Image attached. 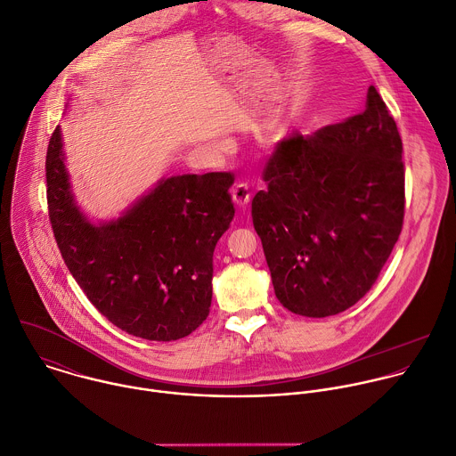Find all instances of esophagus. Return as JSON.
Returning a JSON list of instances; mask_svg holds the SVG:
<instances>
[{
  "label": "esophagus",
  "mask_w": 456,
  "mask_h": 456,
  "mask_svg": "<svg viewBox=\"0 0 456 456\" xmlns=\"http://www.w3.org/2000/svg\"><path fill=\"white\" fill-rule=\"evenodd\" d=\"M231 195H232L234 204H236L240 209H245V208L248 206V202H250V191H248V186H247L245 183H238V184L232 188Z\"/></svg>",
  "instance_id": "obj_1"
}]
</instances>
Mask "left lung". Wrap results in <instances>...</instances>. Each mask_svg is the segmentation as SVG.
Listing matches in <instances>:
<instances>
[{
  "label": "left lung",
  "instance_id": "obj_1",
  "mask_svg": "<svg viewBox=\"0 0 456 456\" xmlns=\"http://www.w3.org/2000/svg\"><path fill=\"white\" fill-rule=\"evenodd\" d=\"M263 181L252 222L281 305L312 319L354 306L404 216L403 141L376 87L362 114L279 141Z\"/></svg>",
  "mask_w": 456,
  "mask_h": 456
}]
</instances>
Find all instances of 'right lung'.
<instances>
[{
    "label": "right lung",
    "mask_w": 456,
    "mask_h": 456,
    "mask_svg": "<svg viewBox=\"0 0 456 456\" xmlns=\"http://www.w3.org/2000/svg\"><path fill=\"white\" fill-rule=\"evenodd\" d=\"M62 132L46 151L52 229L71 275L121 331L154 342L193 333L209 315L213 252L229 229L234 175L161 179L121 216L91 222L75 200Z\"/></svg>",
    "instance_id": "1"
}]
</instances>
